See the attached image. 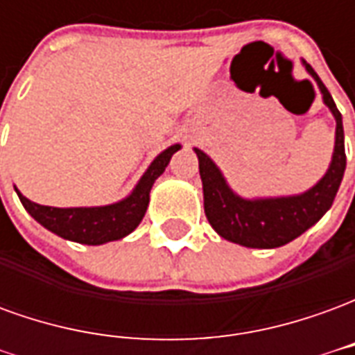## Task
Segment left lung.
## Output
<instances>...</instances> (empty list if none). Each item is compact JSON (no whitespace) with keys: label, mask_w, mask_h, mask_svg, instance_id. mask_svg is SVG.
Returning <instances> with one entry per match:
<instances>
[{"label":"left lung","mask_w":355,"mask_h":355,"mask_svg":"<svg viewBox=\"0 0 355 355\" xmlns=\"http://www.w3.org/2000/svg\"><path fill=\"white\" fill-rule=\"evenodd\" d=\"M302 66L318 83L323 104L336 121L335 148L329 169L312 188L295 196L243 198L232 190L218 165L203 150L193 148L200 159L205 216L213 230L232 243L251 249H275L297 239L331 209L343 182L346 169L343 116L312 66L306 60H302Z\"/></svg>","instance_id":"obj_1"}]
</instances>
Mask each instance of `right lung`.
Listing matches in <instances>:
<instances>
[{
    "mask_svg": "<svg viewBox=\"0 0 355 355\" xmlns=\"http://www.w3.org/2000/svg\"><path fill=\"white\" fill-rule=\"evenodd\" d=\"M180 144L165 148L162 154L154 157L150 167L144 171L132 192L123 200L101 205V207H49V205H40L28 198H24L15 188L19 196L20 203L24 205L30 215L34 216L43 228H47L60 238L83 245H102L108 241H116L125 236H129L140 220L146 215L148 203H150V190L162 177L165 167L169 165L171 157L175 152L180 150Z\"/></svg>",
    "mask_w": 355,
    "mask_h": 355,
    "instance_id": "add662e5",
    "label": "right lung"
}]
</instances>
